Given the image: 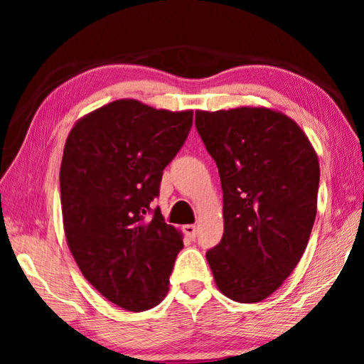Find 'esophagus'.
Returning <instances> with one entry per match:
<instances>
[{"mask_svg": "<svg viewBox=\"0 0 364 364\" xmlns=\"http://www.w3.org/2000/svg\"><path fill=\"white\" fill-rule=\"evenodd\" d=\"M183 231H184V234H186L189 239H194L196 237V225L183 226Z\"/></svg>", "mask_w": 364, "mask_h": 364, "instance_id": "34e87169", "label": "esophagus"}]
</instances>
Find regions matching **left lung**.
I'll list each match as a JSON object with an SVG mask.
<instances>
[{
    "mask_svg": "<svg viewBox=\"0 0 364 364\" xmlns=\"http://www.w3.org/2000/svg\"><path fill=\"white\" fill-rule=\"evenodd\" d=\"M217 162L225 231L207 252L215 284L239 304L278 291L297 267L316 218L319 162L291 117L268 107L196 110Z\"/></svg>",
    "mask_w": 364,
    "mask_h": 364,
    "instance_id": "obj_1",
    "label": "left lung"
}]
</instances>
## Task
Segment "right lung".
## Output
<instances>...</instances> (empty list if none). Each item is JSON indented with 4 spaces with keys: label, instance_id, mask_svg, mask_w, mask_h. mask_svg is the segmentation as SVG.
<instances>
[{
    "label": "right lung",
    "instance_id": "right-lung-1",
    "mask_svg": "<svg viewBox=\"0 0 364 364\" xmlns=\"http://www.w3.org/2000/svg\"><path fill=\"white\" fill-rule=\"evenodd\" d=\"M193 110L171 112L117 100L82 117L60 164L65 239L85 279L128 311L159 305L183 234L151 202L181 149Z\"/></svg>",
    "mask_w": 364,
    "mask_h": 364
}]
</instances>
